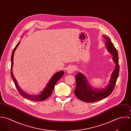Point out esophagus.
<instances>
[{
	"mask_svg": "<svg viewBox=\"0 0 131 131\" xmlns=\"http://www.w3.org/2000/svg\"><path fill=\"white\" fill-rule=\"evenodd\" d=\"M75 70V67L74 66H70L67 70V72L68 73H72V72H73Z\"/></svg>",
	"mask_w": 131,
	"mask_h": 131,
	"instance_id": "obj_1",
	"label": "esophagus"
}]
</instances>
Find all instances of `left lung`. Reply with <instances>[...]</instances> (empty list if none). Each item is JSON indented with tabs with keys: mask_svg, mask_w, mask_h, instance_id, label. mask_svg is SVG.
<instances>
[{
	"mask_svg": "<svg viewBox=\"0 0 131 131\" xmlns=\"http://www.w3.org/2000/svg\"><path fill=\"white\" fill-rule=\"evenodd\" d=\"M106 39L105 45L107 50L113 56V60L115 64V67L113 71L110 81L105 88L94 89L91 86L84 75L79 72L75 75L76 88L74 93L79 100L85 102H94L101 100L108 97L113 91L119 74V66L118 57L116 49L112 43L110 39L105 36Z\"/></svg>",
	"mask_w": 131,
	"mask_h": 131,
	"instance_id": "obj_1",
	"label": "left lung"
}]
</instances>
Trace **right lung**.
<instances>
[{
	"label": "right lung",
	"instance_id": "add662e5",
	"mask_svg": "<svg viewBox=\"0 0 131 131\" xmlns=\"http://www.w3.org/2000/svg\"><path fill=\"white\" fill-rule=\"evenodd\" d=\"M20 42H18V43L16 45V46L15 47V48H14L12 54V57H11V71H10V73H11V75L15 83V85L17 89V90H18V91L20 92V94L23 96L24 97H25V98L28 99L29 100H33V101H43L45 100H46V99H47L49 97H50L51 95V94L52 93L53 90L54 89V85L56 84V83L58 82V81L61 79L63 75H64V71H60L56 73L55 74H54L52 77V78L50 79V80L49 81L48 84H47L46 86L45 87V88L43 89V91H42L38 95H30L26 93H25V92H24L19 86L17 80L15 79L14 75H13V63H14V53L15 52L17 49V48L18 47V46L19 45Z\"/></svg>",
	"mask_w": 131,
	"mask_h": 131
}]
</instances>
